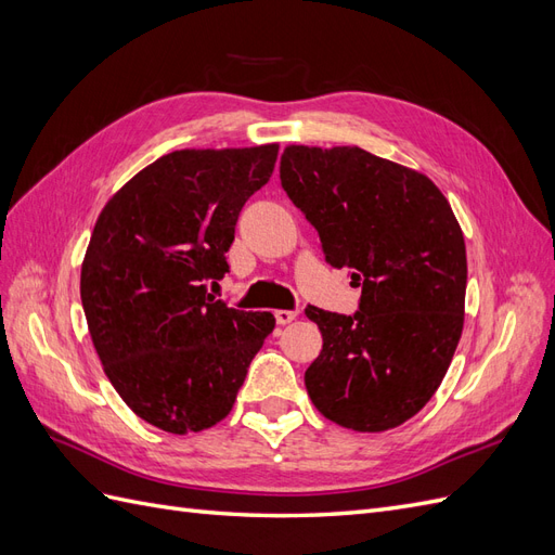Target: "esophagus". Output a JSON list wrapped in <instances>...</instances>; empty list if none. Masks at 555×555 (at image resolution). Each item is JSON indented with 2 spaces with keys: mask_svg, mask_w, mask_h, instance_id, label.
Returning <instances> with one entry per match:
<instances>
[{
  "mask_svg": "<svg viewBox=\"0 0 555 555\" xmlns=\"http://www.w3.org/2000/svg\"><path fill=\"white\" fill-rule=\"evenodd\" d=\"M296 317H298V310H275V322L282 324V326L294 322Z\"/></svg>",
  "mask_w": 555,
  "mask_h": 555,
  "instance_id": "1",
  "label": "esophagus"
}]
</instances>
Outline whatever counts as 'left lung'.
<instances>
[{"instance_id": "8db88e82", "label": "left lung", "mask_w": 555, "mask_h": 555, "mask_svg": "<svg viewBox=\"0 0 555 555\" xmlns=\"http://www.w3.org/2000/svg\"><path fill=\"white\" fill-rule=\"evenodd\" d=\"M280 182L326 263L361 287L354 314L306 308L324 338L308 396L351 430L405 424L438 391L463 331L467 259L449 201L426 176L361 147L289 145Z\"/></svg>"}]
</instances>
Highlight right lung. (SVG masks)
Instances as JSON below:
<instances>
[{"label":"right lung","mask_w":555,"mask_h":555,"mask_svg":"<svg viewBox=\"0 0 555 555\" xmlns=\"http://www.w3.org/2000/svg\"><path fill=\"white\" fill-rule=\"evenodd\" d=\"M275 159L278 145L176 150L133 176L94 224L80 271L94 349L120 398L166 433L222 422L275 328L271 312L208 294Z\"/></svg>","instance_id":"obj_1"}]
</instances>
